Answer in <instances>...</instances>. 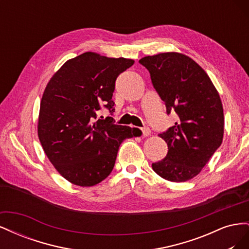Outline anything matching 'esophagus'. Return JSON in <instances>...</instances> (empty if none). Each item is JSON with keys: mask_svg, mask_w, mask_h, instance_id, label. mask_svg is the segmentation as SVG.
<instances>
[{"mask_svg": "<svg viewBox=\"0 0 249 249\" xmlns=\"http://www.w3.org/2000/svg\"><path fill=\"white\" fill-rule=\"evenodd\" d=\"M141 130H142L143 136H144V137H147V136H149V135H150V130H149V127L144 126V127H142Z\"/></svg>", "mask_w": 249, "mask_h": 249, "instance_id": "1", "label": "esophagus"}]
</instances>
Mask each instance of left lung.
Segmentation results:
<instances>
[{
  "label": "left lung",
  "mask_w": 249,
  "mask_h": 249,
  "mask_svg": "<svg viewBox=\"0 0 249 249\" xmlns=\"http://www.w3.org/2000/svg\"><path fill=\"white\" fill-rule=\"evenodd\" d=\"M139 62L149 71L167 114L175 110L178 116L175 125L159 135L167 143L168 153L152 167L170 182H186L198 175L222 143L224 116L219 93L207 72L180 53L146 56Z\"/></svg>",
  "instance_id": "8db88e82"
}]
</instances>
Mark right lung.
Masks as SVG:
<instances>
[{
	"label": "right lung",
	"mask_w": 249,
	"mask_h": 249,
	"mask_svg": "<svg viewBox=\"0 0 249 249\" xmlns=\"http://www.w3.org/2000/svg\"><path fill=\"white\" fill-rule=\"evenodd\" d=\"M134 62L86 52L67 60L44 89L38 138L51 163L71 184L101 183L114 167L120 143L136 136L135 127L115 124L112 117L94 122L102 106L114 112L116 78Z\"/></svg>",
	"instance_id": "right-lung-1"
}]
</instances>
